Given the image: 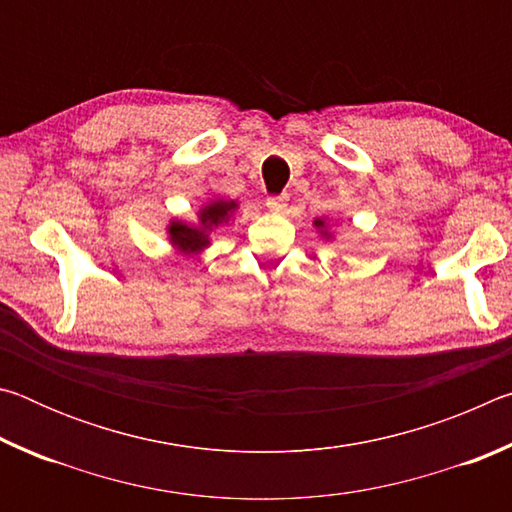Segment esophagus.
Instances as JSON below:
<instances>
[{"label":"esophagus","mask_w":512,"mask_h":512,"mask_svg":"<svg viewBox=\"0 0 512 512\" xmlns=\"http://www.w3.org/2000/svg\"><path fill=\"white\" fill-rule=\"evenodd\" d=\"M266 205H268V210H271V212L280 214V212L287 210V205H289V196H287V194H280V196H268V198H266Z\"/></svg>","instance_id":"esophagus-1"}]
</instances>
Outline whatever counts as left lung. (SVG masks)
<instances>
[{
	"label": "left lung",
	"mask_w": 512,
	"mask_h": 512,
	"mask_svg": "<svg viewBox=\"0 0 512 512\" xmlns=\"http://www.w3.org/2000/svg\"><path fill=\"white\" fill-rule=\"evenodd\" d=\"M316 228H323V221L318 219V221H316ZM325 235H327V232H325Z\"/></svg>",
	"instance_id": "obj_1"
}]
</instances>
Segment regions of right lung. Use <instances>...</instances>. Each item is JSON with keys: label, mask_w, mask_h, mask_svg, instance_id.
Here are the masks:
<instances>
[{"label": "right lung", "mask_w": 512, "mask_h": 512, "mask_svg": "<svg viewBox=\"0 0 512 512\" xmlns=\"http://www.w3.org/2000/svg\"><path fill=\"white\" fill-rule=\"evenodd\" d=\"M237 210V203L235 201H212L210 205H205L201 210V225H187V223H180V221H173L169 225V237L173 244L178 248L187 250V253H198V250H203L207 244H210V239H207V230L212 228V225H219L223 221L230 219V214Z\"/></svg>", "instance_id": "right-lung-1"}]
</instances>
